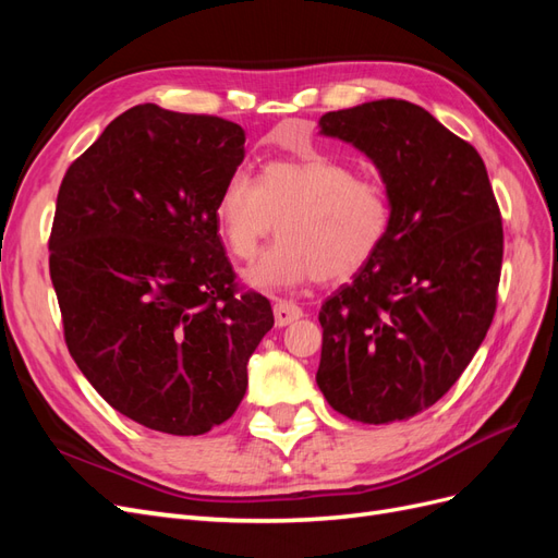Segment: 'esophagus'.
Instances as JSON below:
<instances>
[{
    "label": "esophagus",
    "instance_id": "obj_1",
    "mask_svg": "<svg viewBox=\"0 0 558 558\" xmlns=\"http://www.w3.org/2000/svg\"><path fill=\"white\" fill-rule=\"evenodd\" d=\"M300 316H302V310L295 305V302H291V300H277L275 302V320H277L279 328L293 324V320H298Z\"/></svg>",
    "mask_w": 558,
    "mask_h": 558
}]
</instances>
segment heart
<instances>
[{
	"label": "heart",
	"instance_id": "1",
	"mask_svg": "<svg viewBox=\"0 0 558 558\" xmlns=\"http://www.w3.org/2000/svg\"><path fill=\"white\" fill-rule=\"evenodd\" d=\"M216 226L234 258L251 260L279 221L281 238L246 269L256 289L337 281L377 256L391 230V202L373 179L328 156L275 160L258 181L232 174L216 197Z\"/></svg>",
	"mask_w": 558,
	"mask_h": 558
}]
</instances>
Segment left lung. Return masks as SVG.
I'll list each match as a JSON object with an SVG mask.
<instances>
[{
    "label": "left lung",
    "instance_id": "1",
    "mask_svg": "<svg viewBox=\"0 0 558 558\" xmlns=\"http://www.w3.org/2000/svg\"><path fill=\"white\" fill-rule=\"evenodd\" d=\"M320 134L377 165L391 230L377 256L318 312L316 384L361 424L428 410L459 381L498 302L502 221L482 156L404 99L320 116Z\"/></svg>",
    "mask_w": 558,
    "mask_h": 558
}]
</instances>
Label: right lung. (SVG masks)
<instances>
[{
	"label": "right lung",
	"mask_w": 558,
	"mask_h": 558,
	"mask_svg": "<svg viewBox=\"0 0 558 558\" xmlns=\"http://www.w3.org/2000/svg\"><path fill=\"white\" fill-rule=\"evenodd\" d=\"M244 142L226 118L140 105L60 183L48 267L66 349L116 412L150 430L228 421L275 326L269 300L238 283L214 216Z\"/></svg>",
	"instance_id": "obj_1"
}]
</instances>
